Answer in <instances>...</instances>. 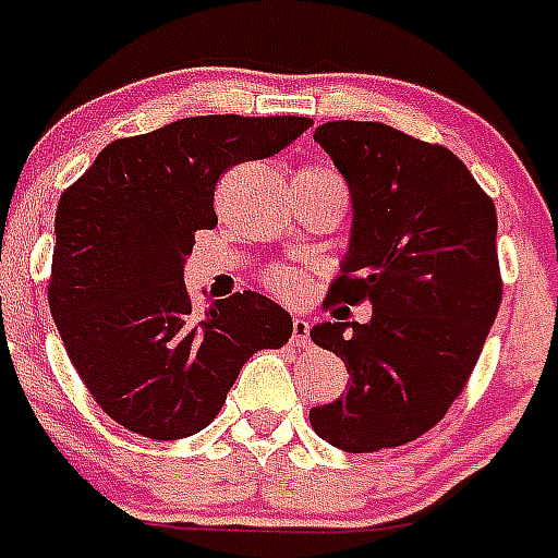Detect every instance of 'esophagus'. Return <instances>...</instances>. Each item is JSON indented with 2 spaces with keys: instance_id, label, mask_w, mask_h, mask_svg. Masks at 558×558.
<instances>
[{
  "instance_id": "34e87169",
  "label": "esophagus",
  "mask_w": 558,
  "mask_h": 558,
  "mask_svg": "<svg viewBox=\"0 0 558 558\" xmlns=\"http://www.w3.org/2000/svg\"><path fill=\"white\" fill-rule=\"evenodd\" d=\"M293 347H307L310 343V322L307 318H293V335H290Z\"/></svg>"
}]
</instances>
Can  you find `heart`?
Here are the masks:
<instances>
[{"instance_id": "b5f03b06", "label": "heart", "mask_w": 558, "mask_h": 558, "mask_svg": "<svg viewBox=\"0 0 558 558\" xmlns=\"http://www.w3.org/2000/svg\"><path fill=\"white\" fill-rule=\"evenodd\" d=\"M307 170H310V167H307ZM268 284L276 290V293L295 295L299 290H302V276L295 274V270H290V268H274L268 274Z\"/></svg>"}]
</instances>
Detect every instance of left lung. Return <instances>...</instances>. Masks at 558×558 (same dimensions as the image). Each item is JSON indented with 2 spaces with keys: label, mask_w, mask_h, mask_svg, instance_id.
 Wrapping results in <instances>:
<instances>
[{
  "label": "left lung",
  "mask_w": 558,
  "mask_h": 558,
  "mask_svg": "<svg viewBox=\"0 0 558 558\" xmlns=\"http://www.w3.org/2000/svg\"><path fill=\"white\" fill-rule=\"evenodd\" d=\"M313 136L352 198L329 302H368L372 318L310 329L349 372L347 393L313 408L310 425L347 452L408 445L445 418L495 324V204L456 153L383 122H324Z\"/></svg>",
  "instance_id": "1"
}]
</instances>
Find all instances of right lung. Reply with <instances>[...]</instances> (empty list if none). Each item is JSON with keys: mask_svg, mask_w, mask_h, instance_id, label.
Returning <instances> with one entry per match:
<instances>
[{"mask_svg": "<svg viewBox=\"0 0 558 558\" xmlns=\"http://www.w3.org/2000/svg\"><path fill=\"white\" fill-rule=\"evenodd\" d=\"M307 117H186L100 150L58 201L49 310L97 405L159 441L204 430L245 360L279 349L293 318L243 290L198 315L184 284L195 231L218 226L215 184L268 159Z\"/></svg>", "mask_w": 558, "mask_h": 558, "instance_id": "right-lung-1", "label": "right lung"}]
</instances>
